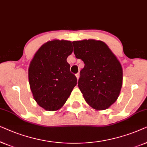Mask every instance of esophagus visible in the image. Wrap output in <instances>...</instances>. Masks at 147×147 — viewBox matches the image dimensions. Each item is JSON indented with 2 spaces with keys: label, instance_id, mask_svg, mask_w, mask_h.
Instances as JSON below:
<instances>
[{
  "label": "esophagus",
  "instance_id": "34e87169",
  "mask_svg": "<svg viewBox=\"0 0 147 147\" xmlns=\"http://www.w3.org/2000/svg\"><path fill=\"white\" fill-rule=\"evenodd\" d=\"M79 76H80L79 73H77V74H76V77H77V79H79Z\"/></svg>",
  "mask_w": 147,
  "mask_h": 147
}]
</instances>
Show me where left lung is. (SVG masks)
I'll return each mask as SVG.
<instances>
[{
	"label": "left lung",
	"instance_id": "8db88e82",
	"mask_svg": "<svg viewBox=\"0 0 147 147\" xmlns=\"http://www.w3.org/2000/svg\"><path fill=\"white\" fill-rule=\"evenodd\" d=\"M72 44L76 58L85 63L78 82L84 99L96 110L107 109L117 100L122 86L120 62L102 41L84 40Z\"/></svg>",
	"mask_w": 147,
	"mask_h": 147
}]
</instances>
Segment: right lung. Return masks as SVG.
Wrapping results in <instances>:
<instances>
[{
    "mask_svg": "<svg viewBox=\"0 0 147 147\" xmlns=\"http://www.w3.org/2000/svg\"><path fill=\"white\" fill-rule=\"evenodd\" d=\"M72 52L70 41L54 40L39 48L29 64V83L37 103L48 111L61 108L77 85L66 58Z\"/></svg>",
    "mask_w": 147,
    "mask_h": 147,
    "instance_id": "1",
    "label": "right lung"
}]
</instances>
